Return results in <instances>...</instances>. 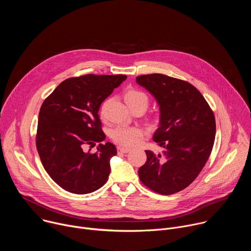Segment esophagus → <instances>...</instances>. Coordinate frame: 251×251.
Returning a JSON list of instances; mask_svg holds the SVG:
<instances>
[{"instance_id": "1", "label": "esophagus", "mask_w": 251, "mask_h": 251, "mask_svg": "<svg viewBox=\"0 0 251 251\" xmlns=\"http://www.w3.org/2000/svg\"><path fill=\"white\" fill-rule=\"evenodd\" d=\"M118 151H119V152H121V153H128V152L130 151V149H128V148H123V147H121V148H118Z\"/></svg>"}]
</instances>
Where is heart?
I'll return each instance as SVG.
<instances>
[{
	"mask_svg": "<svg viewBox=\"0 0 251 251\" xmlns=\"http://www.w3.org/2000/svg\"><path fill=\"white\" fill-rule=\"evenodd\" d=\"M124 99L128 106H131L136 103L144 102L148 104V97L145 93H143L137 89H129L124 95ZM108 100H106L101 107V114H104L105 108ZM143 137V130L139 127H130V126H118L112 131L113 140L118 144L125 147H133L138 145Z\"/></svg>",
	"mask_w": 251,
	"mask_h": 251,
	"instance_id": "b5f03b06",
	"label": "heart"
}]
</instances>
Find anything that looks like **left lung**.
I'll list each match as a JSON object with an SVG mask.
<instances>
[{"label": "left lung", "mask_w": 251, "mask_h": 251, "mask_svg": "<svg viewBox=\"0 0 251 251\" xmlns=\"http://www.w3.org/2000/svg\"><path fill=\"white\" fill-rule=\"evenodd\" d=\"M159 105L160 120L153 140L163 154L145 151L141 182L161 195H172L191 185L205 165L216 137V119L201 93L191 83L153 74L136 77Z\"/></svg>", "instance_id": "8db88e82"}]
</instances>
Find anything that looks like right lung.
<instances>
[{
	"label": "right lung",
	"instance_id": "right-lung-1",
	"mask_svg": "<svg viewBox=\"0 0 251 251\" xmlns=\"http://www.w3.org/2000/svg\"><path fill=\"white\" fill-rule=\"evenodd\" d=\"M126 75H94L62 81L44 101L38 122L37 149L45 170L63 190L85 195L108 180L110 159L117 154L110 142L97 152L83 151L85 144L105 140L99 108Z\"/></svg>",
	"mask_w": 251,
	"mask_h": 251
}]
</instances>
